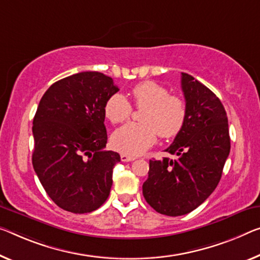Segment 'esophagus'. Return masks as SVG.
I'll use <instances>...</instances> for the list:
<instances>
[{
  "mask_svg": "<svg viewBox=\"0 0 260 260\" xmlns=\"http://www.w3.org/2000/svg\"><path fill=\"white\" fill-rule=\"evenodd\" d=\"M136 157H133V155H127V154H121V160L122 161H134Z\"/></svg>",
  "mask_w": 260,
  "mask_h": 260,
  "instance_id": "1",
  "label": "esophagus"
}]
</instances>
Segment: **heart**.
Here are the masks:
<instances>
[{
	"instance_id": "1",
	"label": "heart",
	"mask_w": 260,
	"mask_h": 260,
	"mask_svg": "<svg viewBox=\"0 0 260 260\" xmlns=\"http://www.w3.org/2000/svg\"><path fill=\"white\" fill-rule=\"evenodd\" d=\"M137 108H145L142 123H127L111 136V144L119 152L137 155L157 142L158 135L171 139L180 134L187 118V106L178 95H170L169 89L154 81H143L131 89ZM133 106L124 95L116 93L107 100L105 115L111 123L126 121Z\"/></svg>"
}]
</instances>
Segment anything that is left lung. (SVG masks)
Listing matches in <instances>:
<instances>
[{
    "label": "left lung",
    "mask_w": 260,
    "mask_h": 260,
    "mask_svg": "<svg viewBox=\"0 0 260 260\" xmlns=\"http://www.w3.org/2000/svg\"><path fill=\"white\" fill-rule=\"evenodd\" d=\"M187 106L182 130L165 150L177 158L150 160L143 195L152 208L167 216L197 209L218 185L230 152L229 125L222 102L209 88L181 73Z\"/></svg>",
    "instance_id": "8db88e82"
}]
</instances>
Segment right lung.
Segmentation results:
<instances>
[{"mask_svg": "<svg viewBox=\"0 0 260 260\" xmlns=\"http://www.w3.org/2000/svg\"><path fill=\"white\" fill-rule=\"evenodd\" d=\"M118 87L100 72L54 82L34 117L32 165L47 195L61 209L85 214L109 197L121 157L107 144L105 105Z\"/></svg>", "mask_w": 260, "mask_h": 260, "instance_id": "right-lung-1", "label": "right lung"}]
</instances>
